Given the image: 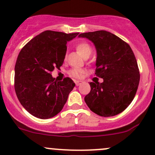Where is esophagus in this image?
<instances>
[{
  "label": "esophagus",
  "instance_id": "obj_1",
  "mask_svg": "<svg viewBox=\"0 0 155 155\" xmlns=\"http://www.w3.org/2000/svg\"><path fill=\"white\" fill-rule=\"evenodd\" d=\"M82 82H83L82 81H75V84H76V86H79V85H80Z\"/></svg>",
  "mask_w": 155,
  "mask_h": 155
}]
</instances>
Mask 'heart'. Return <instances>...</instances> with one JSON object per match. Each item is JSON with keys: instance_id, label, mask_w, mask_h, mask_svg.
<instances>
[{"instance_id": "b5f03b06", "label": "heart", "mask_w": 155, "mask_h": 155, "mask_svg": "<svg viewBox=\"0 0 155 155\" xmlns=\"http://www.w3.org/2000/svg\"><path fill=\"white\" fill-rule=\"evenodd\" d=\"M76 51L84 58H87L92 53V48L91 47L88 43H85V42H81V43H77L76 45ZM83 73V70H79V69H73V70L69 72L70 76H73L74 78H81Z\"/></svg>"}]
</instances>
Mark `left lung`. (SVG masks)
<instances>
[{"mask_svg": "<svg viewBox=\"0 0 155 155\" xmlns=\"http://www.w3.org/2000/svg\"><path fill=\"white\" fill-rule=\"evenodd\" d=\"M88 39L97 51V76L104 82H91V91L85 97L89 109L97 115L110 117L122 112L135 97L140 75L130 46L107 31L80 34Z\"/></svg>", "mask_w": 155, "mask_h": 155, "instance_id": "obj_1", "label": "left lung"}]
</instances>
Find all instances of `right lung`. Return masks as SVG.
Wrapping results in <instances>:
<instances>
[{
  "instance_id": "obj_1",
  "label": "right lung",
  "mask_w": 155,
  "mask_h": 155,
  "mask_svg": "<svg viewBox=\"0 0 155 155\" xmlns=\"http://www.w3.org/2000/svg\"><path fill=\"white\" fill-rule=\"evenodd\" d=\"M78 34L43 31L20 51L15 66V94L20 104L34 116L52 118L66 104L75 83L68 77L56 82L51 73L62 66L67 43Z\"/></svg>"
}]
</instances>
